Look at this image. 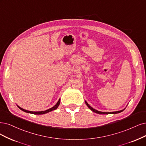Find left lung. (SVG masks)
I'll return each instance as SVG.
<instances>
[{
    "label": "left lung",
    "instance_id": "obj_1",
    "mask_svg": "<svg viewBox=\"0 0 146 146\" xmlns=\"http://www.w3.org/2000/svg\"><path fill=\"white\" fill-rule=\"evenodd\" d=\"M85 104H86V105H87V106L92 111H93V112H96V113H98V114H117V113H120V112H122L123 110H121V111H115V112H100V111H97V110H94V109H93L92 107H91L88 104V103L87 102L85 101Z\"/></svg>",
    "mask_w": 146,
    "mask_h": 146
}]
</instances>
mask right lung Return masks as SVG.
Returning a JSON list of instances; mask_svg holds the SVG:
<instances>
[{
  "instance_id": "right-lung-1",
  "label": "right lung",
  "mask_w": 146,
  "mask_h": 146,
  "mask_svg": "<svg viewBox=\"0 0 146 146\" xmlns=\"http://www.w3.org/2000/svg\"><path fill=\"white\" fill-rule=\"evenodd\" d=\"M59 104H60V99H59L58 102H57V104H56L55 106H53L52 108H51L48 109V110H46V111H38V112H33V111H27V110H24V109H23V108H21L19 107V106H17L19 107V109H20L21 110H22L23 111L26 112L31 113V114H46V113L49 112H50V111H53V110H56V109L59 106Z\"/></svg>"
}]
</instances>
